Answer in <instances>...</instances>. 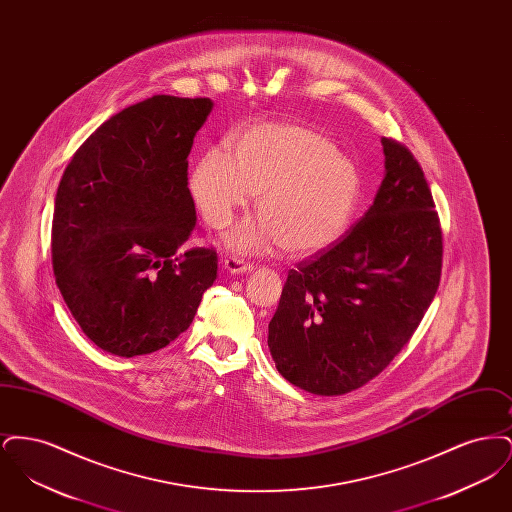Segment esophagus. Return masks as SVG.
Segmentation results:
<instances>
[{"mask_svg": "<svg viewBox=\"0 0 512 512\" xmlns=\"http://www.w3.org/2000/svg\"><path fill=\"white\" fill-rule=\"evenodd\" d=\"M220 265L228 274H247L253 270V265H247L242 259H236V257H224Z\"/></svg>", "mask_w": 512, "mask_h": 512, "instance_id": "1", "label": "esophagus"}]
</instances>
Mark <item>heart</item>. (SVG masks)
Here are the masks:
<instances>
[{
    "instance_id": "b5f03b06",
    "label": "heart",
    "mask_w": 512,
    "mask_h": 512,
    "mask_svg": "<svg viewBox=\"0 0 512 512\" xmlns=\"http://www.w3.org/2000/svg\"><path fill=\"white\" fill-rule=\"evenodd\" d=\"M228 155L205 151L188 174V192L209 228H224L257 195L259 219L230 230L236 253L280 245L307 257L336 244L355 217L363 174L322 132L286 122H259L234 132Z\"/></svg>"
}]
</instances>
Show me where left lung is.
Listing matches in <instances>:
<instances>
[{
    "label": "left lung",
    "instance_id": "obj_1",
    "mask_svg": "<svg viewBox=\"0 0 512 512\" xmlns=\"http://www.w3.org/2000/svg\"><path fill=\"white\" fill-rule=\"evenodd\" d=\"M384 180L340 242L288 272L268 324L278 372L315 395L378 376L411 340L438 292L441 228L411 151L382 138Z\"/></svg>",
    "mask_w": 512,
    "mask_h": 512
}]
</instances>
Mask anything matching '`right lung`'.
<instances>
[{"label":"right lung","instance_id":"1","mask_svg":"<svg viewBox=\"0 0 512 512\" xmlns=\"http://www.w3.org/2000/svg\"><path fill=\"white\" fill-rule=\"evenodd\" d=\"M209 98L153 96L122 109L78 147L51 226L57 288L82 332L119 357L167 347L192 324L217 278L195 247L188 155Z\"/></svg>","mask_w":512,"mask_h":512}]
</instances>
